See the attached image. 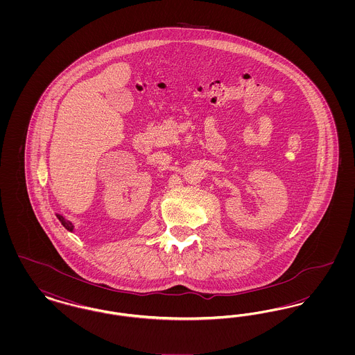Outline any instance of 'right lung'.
<instances>
[{"label": "right lung", "mask_w": 355, "mask_h": 355, "mask_svg": "<svg viewBox=\"0 0 355 355\" xmlns=\"http://www.w3.org/2000/svg\"><path fill=\"white\" fill-rule=\"evenodd\" d=\"M55 216H57V218H58L60 222H61V225H62V226H64V227H65L68 232H71V233L74 232V226H73V223H71L70 220H65V218H64L61 214H55Z\"/></svg>", "instance_id": "right-lung-1"}]
</instances>
